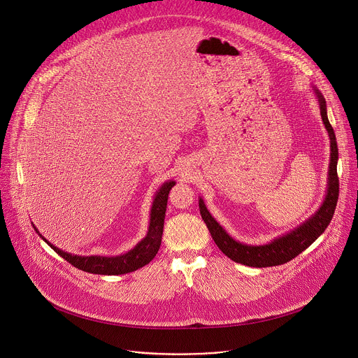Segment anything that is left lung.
I'll list each match as a JSON object with an SVG mask.
<instances>
[{
    "label": "left lung",
    "instance_id": "obj_1",
    "mask_svg": "<svg viewBox=\"0 0 358 358\" xmlns=\"http://www.w3.org/2000/svg\"><path fill=\"white\" fill-rule=\"evenodd\" d=\"M319 103H320V113L323 123L329 131L330 136V170H329V189L326 199L320 210L303 225L296 228L287 235H283L273 242L262 246H248L243 243H239L234 241L224 229L222 227L211 217L208 213L206 203L199 199V213L201 217L206 222L208 231L211 232V236L217 246L227 255L229 259L234 262L253 266V268H268V266H278L283 265L292 259H294L299 253H301L304 249H308L327 228L330 224L334 210L337 206L338 199V176H337V160H338V148L336 141L334 130L327 119V109H326V100L323 94L315 89Z\"/></svg>",
    "mask_w": 358,
    "mask_h": 358
}]
</instances>
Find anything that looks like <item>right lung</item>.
I'll use <instances>...</instances> for the list:
<instances>
[{
    "label": "right lung",
    "instance_id": "obj_1",
    "mask_svg": "<svg viewBox=\"0 0 358 358\" xmlns=\"http://www.w3.org/2000/svg\"><path fill=\"white\" fill-rule=\"evenodd\" d=\"M176 185L174 181L166 182L159 194L156 195L155 202H152V208L150 214V227L147 236L137 243L130 252L120 255L116 258H106V257H76V255L66 253L57 246L50 245L45 238H42L50 248H52L59 257H62L66 262L72 266L94 273V275H123L133 271H137L147 265L152 258L156 257L159 248L162 245L163 228H164V215L167 208V199L170 189ZM36 231V228H35ZM38 232V231H36ZM42 236V235H39Z\"/></svg>",
    "mask_w": 358,
    "mask_h": 358
}]
</instances>
